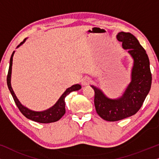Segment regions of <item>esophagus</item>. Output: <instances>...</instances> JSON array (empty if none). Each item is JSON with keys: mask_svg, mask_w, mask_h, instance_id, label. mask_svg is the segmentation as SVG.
<instances>
[{"mask_svg": "<svg viewBox=\"0 0 159 159\" xmlns=\"http://www.w3.org/2000/svg\"><path fill=\"white\" fill-rule=\"evenodd\" d=\"M92 82V80L90 77H84L83 80H82V84L83 86H88Z\"/></svg>", "mask_w": 159, "mask_h": 159, "instance_id": "1", "label": "esophagus"}]
</instances>
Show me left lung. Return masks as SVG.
<instances>
[{"instance_id":"obj_1","label":"left lung","mask_w":159,"mask_h":159,"mask_svg":"<svg viewBox=\"0 0 159 159\" xmlns=\"http://www.w3.org/2000/svg\"><path fill=\"white\" fill-rule=\"evenodd\" d=\"M116 38L133 58L131 82L123 95L116 99L109 98L99 88L91 85L95 91L94 104L97 114L108 121L121 120L135 114L148 94L152 82L148 56L138 39L129 32H119Z\"/></svg>"}]
</instances>
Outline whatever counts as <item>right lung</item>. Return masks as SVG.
Masks as SVG:
<instances>
[{"label": "right lung", "mask_w": 159, "mask_h": 159, "mask_svg": "<svg viewBox=\"0 0 159 159\" xmlns=\"http://www.w3.org/2000/svg\"><path fill=\"white\" fill-rule=\"evenodd\" d=\"M27 40V38H25L23 40V42H21L16 48H19L20 45L23 44L25 42V40ZM14 52H13L10 58V64H9V69H8V72L7 75V85L8 88L9 89L11 94L12 95L13 98L14 100L15 103L17 106V107L19 108V109L21 112L24 116L27 117V119L32 120L36 122L39 123H43V124H47V123H51V122H55L59 120L61 117L64 116L65 112H66V109H65V98L66 97V95H68L71 92L73 91L79 90L80 89H81V85L80 84H74L70 88H67L66 91L63 93L61 96L60 97V98L58 100V101L54 104V106H52L48 109L43 111H32L29 109V108L24 106L22 104L20 103V101H19L17 97L15 95V93L13 90L11 88V70H12V62H13V56H14Z\"/></svg>", "instance_id": "1"}]
</instances>
